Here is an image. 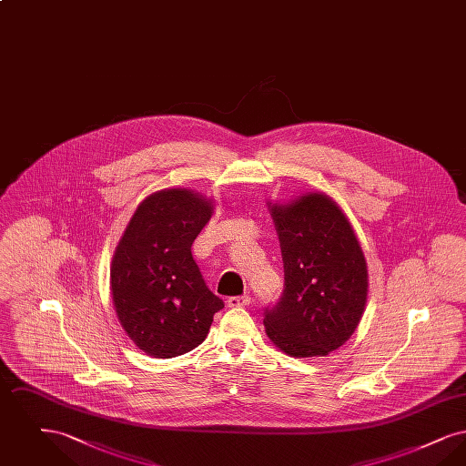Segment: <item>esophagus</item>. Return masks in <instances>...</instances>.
<instances>
[{"instance_id":"34e87169","label":"esophagus","mask_w":466,"mask_h":466,"mask_svg":"<svg viewBox=\"0 0 466 466\" xmlns=\"http://www.w3.org/2000/svg\"><path fill=\"white\" fill-rule=\"evenodd\" d=\"M249 302H251V299H249L248 295H243V297H230V299L227 300V306H228V308H246V306H249Z\"/></svg>"}]
</instances>
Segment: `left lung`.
<instances>
[{
	"label": "left lung",
	"mask_w": 466,
	"mask_h": 466,
	"mask_svg": "<svg viewBox=\"0 0 466 466\" xmlns=\"http://www.w3.org/2000/svg\"><path fill=\"white\" fill-rule=\"evenodd\" d=\"M285 267V289L264 325L276 348L293 358L327 356L363 316L369 270L355 228L325 192L267 202Z\"/></svg>",
	"instance_id": "8db88e82"
}]
</instances>
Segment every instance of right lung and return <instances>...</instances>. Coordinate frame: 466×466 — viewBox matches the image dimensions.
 <instances>
[{
    "mask_svg": "<svg viewBox=\"0 0 466 466\" xmlns=\"http://www.w3.org/2000/svg\"><path fill=\"white\" fill-rule=\"evenodd\" d=\"M211 215L213 200L196 190H157L139 202L115 248L113 308L129 339L148 356L192 351L223 308L190 251Z\"/></svg>",
    "mask_w": 466,
    "mask_h": 466,
    "instance_id": "1",
    "label": "right lung"
}]
</instances>
